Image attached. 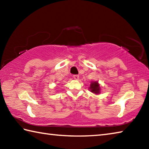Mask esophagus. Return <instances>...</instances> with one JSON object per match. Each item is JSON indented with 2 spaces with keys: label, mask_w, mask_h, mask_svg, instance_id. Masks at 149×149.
I'll return each instance as SVG.
<instances>
[{
  "label": "esophagus",
  "mask_w": 149,
  "mask_h": 149,
  "mask_svg": "<svg viewBox=\"0 0 149 149\" xmlns=\"http://www.w3.org/2000/svg\"><path fill=\"white\" fill-rule=\"evenodd\" d=\"M73 77H74V79H79V75H74V76H73Z\"/></svg>",
  "instance_id": "obj_1"
}]
</instances>
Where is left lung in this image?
Returning <instances> with one entry per match:
<instances>
[{"label":"left lung","mask_w":149,"mask_h":149,"mask_svg":"<svg viewBox=\"0 0 149 149\" xmlns=\"http://www.w3.org/2000/svg\"><path fill=\"white\" fill-rule=\"evenodd\" d=\"M89 90L91 92H92L95 94H99L100 92V87L97 81H92L90 84Z\"/></svg>","instance_id":"left-lung-1"}]
</instances>
